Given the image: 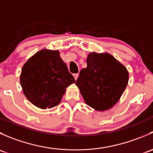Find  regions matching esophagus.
<instances>
[{"instance_id": "obj_1", "label": "esophagus", "mask_w": 153, "mask_h": 153, "mask_svg": "<svg viewBox=\"0 0 153 153\" xmlns=\"http://www.w3.org/2000/svg\"><path fill=\"white\" fill-rule=\"evenodd\" d=\"M73 76H74V78H75V80H77V78H78V73L74 74V75H73Z\"/></svg>"}]
</instances>
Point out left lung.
<instances>
[{
	"label": "left lung",
	"mask_w": 153,
	"mask_h": 153,
	"mask_svg": "<svg viewBox=\"0 0 153 153\" xmlns=\"http://www.w3.org/2000/svg\"><path fill=\"white\" fill-rule=\"evenodd\" d=\"M86 64L75 82L84 101L96 111L111 109L127 86L128 70L108 52H91Z\"/></svg>",
	"instance_id": "left-lung-1"
}]
</instances>
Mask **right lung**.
Instances as JSON below:
<instances>
[{"mask_svg": "<svg viewBox=\"0 0 153 153\" xmlns=\"http://www.w3.org/2000/svg\"><path fill=\"white\" fill-rule=\"evenodd\" d=\"M20 82L26 98L42 109L58 105L66 89L75 82L58 50L43 49L24 64Z\"/></svg>", "mask_w": 153, "mask_h": 153, "instance_id": "right-lung-1", "label": "right lung"}]
</instances>
